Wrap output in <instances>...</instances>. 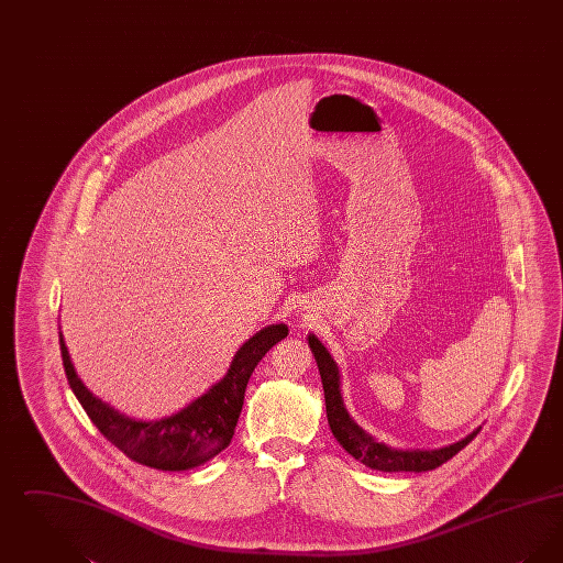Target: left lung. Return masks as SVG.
Listing matches in <instances>:
<instances>
[{"label": "left lung", "mask_w": 563, "mask_h": 563, "mask_svg": "<svg viewBox=\"0 0 563 563\" xmlns=\"http://www.w3.org/2000/svg\"><path fill=\"white\" fill-rule=\"evenodd\" d=\"M308 346L314 354V361L319 365L321 374L322 390H324V407H327V420L329 429L338 443L349 452L354 460L363 462L372 471H382V473H424L441 466L450 457H454L462 448H466L479 429L473 430L464 439L455 441L452 445L439 448V450H397L388 448L386 443L375 441L374 437L367 430L361 429L354 418L350 416L344 397H342V377H340V367L329 354V350L322 346L321 340L310 333L308 335Z\"/></svg>", "instance_id": "1"}]
</instances>
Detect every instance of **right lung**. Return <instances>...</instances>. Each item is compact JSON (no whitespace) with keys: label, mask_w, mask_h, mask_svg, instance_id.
<instances>
[{"label":"right lung","mask_w":563,"mask_h":563,"mask_svg":"<svg viewBox=\"0 0 563 563\" xmlns=\"http://www.w3.org/2000/svg\"><path fill=\"white\" fill-rule=\"evenodd\" d=\"M287 333L289 327L283 322L260 329L236 350L228 374L205 395L188 402L177 413L158 420H136L92 395L76 374L60 327L58 342L67 382L92 424L108 441L143 466L158 471H189L213 460L230 445L239 424L249 377L266 352L287 338Z\"/></svg>","instance_id":"add662e5"}]
</instances>
